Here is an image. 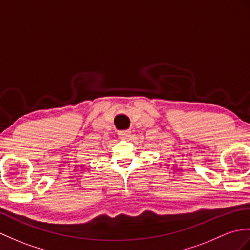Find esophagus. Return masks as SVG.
Masks as SVG:
<instances>
[{"mask_svg": "<svg viewBox=\"0 0 250 250\" xmlns=\"http://www.w3.org/2000/svg\"><path fill=\"white\" fill-rule=\"evenodd\" d=\"M131 131L130 130H125V131H120L118 132V136L121 139H129L131 137Z\"/></svg>", "mask_w": 250, "mask_h": 250, "instance_id": "1", "label": "esophagus"}]
</instances>
